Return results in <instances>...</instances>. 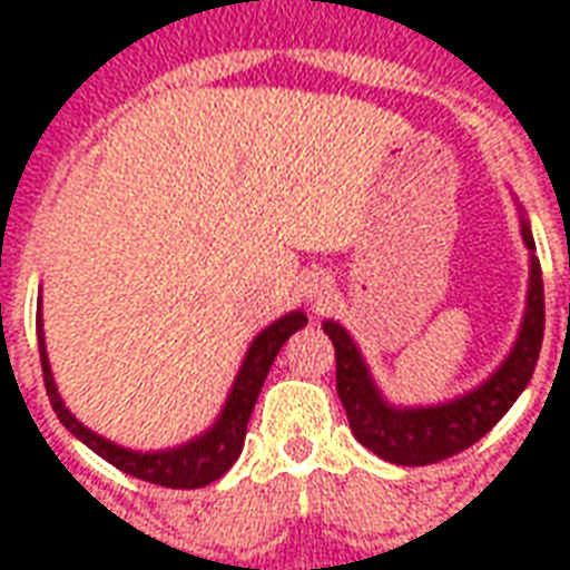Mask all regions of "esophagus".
Returning a JSON list of instances; mask_svg holds the SVG:
<instances>
[{
    "label": "esophagus",
    "mask_w": 570,
    "mask_h": 570,
    "mask_svg": "<svg viewBox=\"0 0 570 570\" xmlns=\"http://www.w3.org/2000/svg\"><path fill=\"white\" fill-rule=\"evenodd\" d=\"M328 295V284L325 281H316V284H311V302H322Z\"/></svg>",
    "instance_id": "esophagus-1"
}]
</instances>
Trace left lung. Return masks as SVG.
Here are the masks:
<instances>
[{
  "instance_id": "obj_1",
  "label": "left lung",
  "mask_w": 570,
  "mask_h": 570,
  "mask_svg": "<svg viewBox=\"0 0 570 570\" xmlns=\"http://www.w3.org/2000/svg\"><path fill=\"white\" fill-rule=\"evenodd\" d=\"M523 245L535 250L530 222L521 213ZM322 328L334 343L337 357V393L346 407L348 425L366 450L390 464H434L468 450L479 438L494 429L514 399L521 396L539 364L541 337H544V284H541L539 257L530 254V289L521 331L505 361L468 393L438 402V405H393L381 396L361 348L340 322L325 320Z\"/></svg>"
}]
</instances>
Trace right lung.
<instances>
[{"instance_id": "obj_1", "label": "right lung", "mask_w": 570, "mask_h": 570, "mask_svg": "<svg viewBox=\"0 0 570 570\" xmlns=\"http://www.w3.org/2000/svg\"><path fill=\"white\" fill-rule=\"evenodd\" d=\"M304 325H307L304 311H293L259 331L254 343L248 346V352H245V361H242L239 373H236V381H233L230 393L224 399L222 414L215 416V423L206 432L180 443V446H171V450H127V446L106 441L102 434L91 432L88 425L79 423L70 414V407L65 405V399H61L56 387V379H52V370H49L47 343H43V316H38V348L40 366H43V384H47V396L61 425L70 434H76L88 450L97 452L100 459H106L118 470L129 473V476L145 479V482H154V485L204 488L215 482V479H222L233 468V461L239 459L245 432H248L250 411H254V402H257L259 390H263V381H266L268 370L275 364L281 346Z\"/></svg>"}]
</instances>
